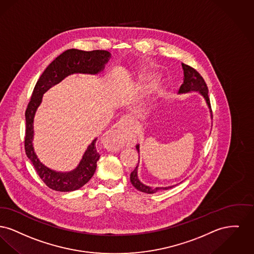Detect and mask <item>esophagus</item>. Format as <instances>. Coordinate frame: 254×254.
<instances>
[{"mask_svg": "<svg viewBox=\"0 0 254 254\" xmlns=\"http://www.w3.org/2000/svg\"><path fill=\"white\" fill-rule=\"evenodd\" d=\"M129 119L126 117L121 118V121L110 128L106 133L102 135V142L111 151H117L121 147L122 138L126 133L127 124Z\"/></svg>", "mask_w": 254, "mask_h": 254, "instance_id": "obj_1", "label": "esophagus"}]
</instances>
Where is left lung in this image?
<instances>
[{
  "label": "left lung",
  "mask_w": 254,
  "mask_h": 254,
  "mask_svg": "<svg viewBox=\"0 0 254 254\" xmlns=\"http://www.w3.org/2000/svg\"><path fill=\"white\" fill-rule=\"evenodd\" d=\"M183 68H184V74H185V78H184V83L182 84L179 93L183 94V93H188L191 91H196V92H200V94L204 97L208 107L210 108V112H211V105H210V99L208 97V89L206 86V83L204 79L202 78V76L200 73L194 68V67H190L186 64H182ZM136 150L139 154V144H137ZM138 162H139V157H138ZM138 162L137 165L135 166V168L132 171L131 176H130V180L133 187H135L137 190L144 192L147 194H153L156 193L160 190H167L169 188H172V187H156L148 186L146 184H144L142 181H140V179L138 178L137 175V167H138Z\"/></svg>",
  "instance_id": "left-lung-1"
}]
</instances>
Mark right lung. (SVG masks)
I'll list each match as a JSON object with an SVG mask.
<instances>
[{"label":"right lung","instance_id":"1","mask_svg":"<svg viewBox=\"0 0 254 254\" xmlns=\"http://www.w3.org/2000/svg\"><path fill=\"white\" fill-rule=\"evenodd\" d=\"M111 57L107 51L84 52L70 49L57 56L47 67L37 81L30 101L26 110V135L25 149L27 158L31 160L41 180L47 187L55 191L69 192L79 189L86 185L94 176L96 162L100 155L96 150V139L88 146L77 167L68 172L55 171L41 162L32 144L33 140V119L37 108L42 102L43 94L53 86L72 73L95 74L101 71Z\"/></svg>","mask_w":254,"mask_h":254}]
</instances>
